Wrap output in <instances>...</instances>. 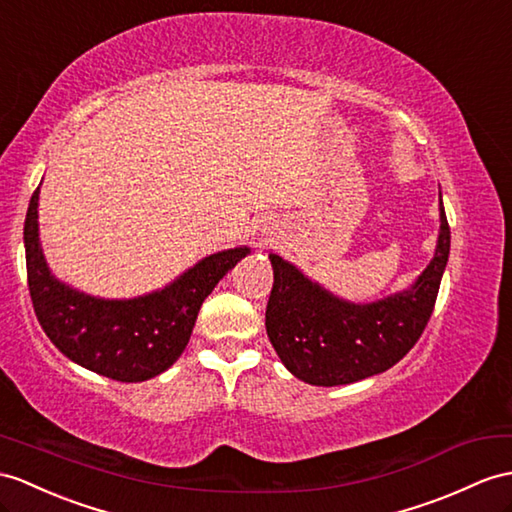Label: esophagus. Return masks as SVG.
Returning a JSON list of instances; mask_svg holds the SVG:
<instances>
[{
	"mask_svg": "<svg viewBox=\"0 0 512 512\" xmlns=\"http://www.w3.org/2000/svg\"><path fill=\"white\" fill-rule=\"evenodd\" d=\"M271 230H273V226H265V232H267V234H271Z\"/></svg>",
	"mask_w": 512,
	"mask_h": 512,
	"instance_id": "34e87169",
	"label": "esophagus"
}]
</instances>
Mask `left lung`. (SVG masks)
Here are the masks:
<instances>
[{"instance_id":"obj_1","label":"left lung","mask_w":512,"mask_h":512,"mask_svg":"<svg viewBox=\"0 0 512 512\" xmlns=\"http://www.w3.org/2000/svg\"><path fill=\"white\" fill-rule=\"evenodd\" d=\"M447 258L450 226L443 202L430 265L408 291L378 302H345L278 254H269L273 289L265 326L273 350L295 378L315 386L352 384L391 369L426 330Z\"/></svg>"}]
</instances>
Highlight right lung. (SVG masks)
I'll use <instances>...</instances> for the list:
<instances>
[{"instance_id": "obj_1", "label": "right lung", "mask_w": 512, "mask_h": 512, "mask_svg": "<svg viewBox=\"0 0 512 512\" xmlns=\"http://www.w3.org/2000/svg\"><path fill=\"white\" fill-rule=\"evenodd\" d=\"M23 243L32 306L49 341L73 363L117 382H143L176 363L204 299L249 254V247L210 254L149 295H86L56 280L45 263L39 241V189L30 199Z\"/></svg>"}]
</instances>
